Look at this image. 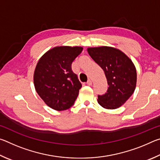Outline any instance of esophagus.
Returning a JSON list of instances; mask_svg holds the SVG:
<instances>
[{"mask_svg":"<svg viewBox=\"0 0 160 160\" xmlns=\"http://www.w3.org/2000/svg\"><path fill=\"white\" fill-rule=\"evenodd\" d=\"M87 85H92V82L91 80H88V82H87Z\"/></svg>","mask_w":160,"mask_h":160,"instance_id":"1","label":"esophagus"}]
</instances>
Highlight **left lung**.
I'll return each mask as SVG.
<instances>
[{"instance_id": "obj_1", "label": "left lung", "mask_w": 160, "mask_h": 160, "mask_svg": "<svg viewBox=\"0 0 160 160\" xmlns=\"http://www.w3.org/2000/svg\"><path fill=\"white\" fill-rule=\"evenodd\" d=\"M88 51L104 70L109 85L106 93L98 95V103L108 109L122 106L136 86L137 73L133 63L122 51L113 47L88 48Z\"/></svg>"}]
</instances>
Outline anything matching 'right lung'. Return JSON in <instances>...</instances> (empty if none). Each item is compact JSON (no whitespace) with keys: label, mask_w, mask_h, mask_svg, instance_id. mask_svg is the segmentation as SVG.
<instances>
[{"label":"right lung","mask_w":160,"mask_h":160,"mask_svg":"<svg viewBox=\"0 0 160 160\" xmlns=\"http://www.w3.org/2000/svg\"><path fill=\"white\" fill-rule=\"evenodd\" d=\"M80 47H56L45 53L34 73L35 90L46 104L56 111L74 104L82 84L71 69V64L82 52Z\"/></svg>","instance_id":"add662e5"}]
</instances>
